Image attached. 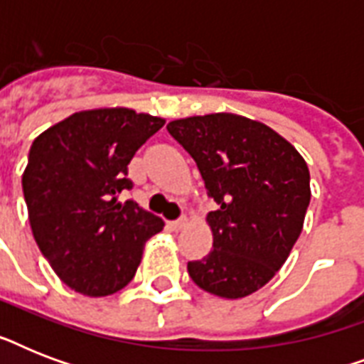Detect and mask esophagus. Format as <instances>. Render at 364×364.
I'll return each mask as SVG.
<instances>
[{
  "instance_id": "obj_1",
  "label": "esophagus",
  "mask_w": 364,
  "mask_h": 364,
  "mask_svg": "<svg viewBox=\"0 0 364 364\" xmlns=\"http://www.w3.org/2000/svg\"><path fill=\"white\" fill-rule=\"evenodd\" d=\"M187 219H185V217H181V219H177V221H171V223H168V225H170V228L171 230H183V228L187 227Z\"/></svg>"
}]
</instances>
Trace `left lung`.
<instances>
[{
    "mask_svg": "<svg viewBox=\"0 0 364 364\" xmlns=\"http://www.w3.org/2000/svg\"><path fill=\"white\" fill-rule=\"evenodd\" d=\"M168 132L193 156L219 205L205 217L213 249L188 262V276L221 299L259 291L304 227L311 196L306 160L270 126L234 113L177 119Z\"/></svg>",
    "mask_w": 364,
    "mask_h": 364,
    "instance_id": "1",
    "label": "left lung"
}]
</instances>
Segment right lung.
<instances>
[{
	"instance_id": "obj_1",
	"label": "right lung",
	"mask_w": 364,
	"mask_h": 364,
	"mask_svg": "<svg viewBox=\"0 0 364 364\" xmlns=\"http://www.w3.org/2000/svg\"><path fill=\"white\" fill-rule=\"evenodd\" d=\"M128 107L73 113L33 139L22 173L37 245L56 276L75 293L107 296L132 282L143 247L164 221L134 202L128 164L164 126Z\"/></svg>"
}]
</instances>
